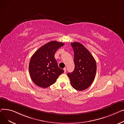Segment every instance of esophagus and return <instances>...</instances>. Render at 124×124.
<instances>
[{
  "label": "esophagus",
  "mask_w": 124,
  "mask_h": 124,
  "mask_svg": "<svg viewBox=\"0 0 124 124\" xmlns=\"http://www.w3.org/2000/svg\"><path fill=\"white\" fill-rule=\"evenodd\" d=\"M63 70H64V73H65V72H67V69L66 68H64Z\"/></svg>",
  "instance_id": "esophagus-1"
}]
</instances>
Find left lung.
Here are the masks:
<instances>
[{
  "label": "left lung",
  "mask_w": 124,
  "mask_h": 124,
  "mask_svg": "<svg viewBox=\"0 0 124 124\" xmlns=\"http://www.w3.org/2000/svg\"><path fill=\"white\" fill-rule=\"evenodd\" d=\"M74 52L75 69L68 73L72 88L83 91L91 85L95 78L97 64L89 51L81 43H71Z\"/></svg>",
  "instance_id": "1"
}]
</instances>
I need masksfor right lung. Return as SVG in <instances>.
Instances as JSON below:
<instances>
[{
    "instance_id": "obj_1",
    "label": "right lung",
    "mask_w": 124,
    "mask_h": 124,
    "mask_svg": "<svg viewBox=\"0 0 124 124\" xmlns=\"http://www.w3.org/2000/svg\"><path fill=\"white\" fill-rule=\"evenodd\" d=\"M64 43L50 41L40 47L32 55L29 64L32 81L38 86L46 88L54 84L64 70L58 67L54 58L56 51Z\"/></svg>"
}]
</instances>
